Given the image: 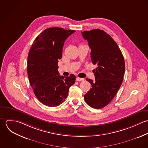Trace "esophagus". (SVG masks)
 Here are the masks:
<instances>
[{"label":"esophagus","mask_w":148,"mask_h":148,"mask_svg":"<svg viewBox=\"0 0 148 148\" xmlns=\"http://www.w3.org/2000/svg\"><path fill=\"white\" fill-rule=\"evenodd\" d=\"M84 78H80V77H76V81H78V82H82V81H84Z\"/></svg>","instance_id":"34e87169"}]
</instances>
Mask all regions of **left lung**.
Returning a JSON list of instances; mask_svg holds the SVG:
<instances>
[{"mask_svg":"<svg viewBox=\"0 0 148 148\" xmlns=\"http://www.w3.org/2000/svg\"><path fill=\"white\" fill-rule=\"evenodd\" d=\"M91 49L90 58L97 67L94 69L95 81L86 80L91 84L84 95L86 104L101 109L113 100L123 81L125 61L122 52L112 37L99 29L82 32Z\"/></svg>","mask_w":148,"mask_h":148,"instance_id":"1","label":"left lung"}]
</instances>
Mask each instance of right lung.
Here are the masks:
<instances>
[{"mask_svg":"<svg viewBox=\"0 0 148 148\" xmlns=\"http://www.w3.org/2000/svg\"><path fill=\"white\" fill-rule=\"evenodd\" d=\"M75 32L59 27L47 28L37 36L29 49L28 79L36 97L45 106L53 107L62 104L70 86L75 83L73 74L67 77L59 75L58 65L65 40Z\"/></svg>","mask_w":148,"mask_h":148,"instance_id":"obj_1","label":"right lung"}]
</instances>
